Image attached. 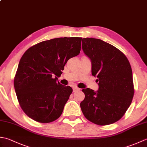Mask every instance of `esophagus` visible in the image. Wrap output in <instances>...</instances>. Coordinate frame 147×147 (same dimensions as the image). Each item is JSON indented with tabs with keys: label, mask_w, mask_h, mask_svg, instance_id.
Segmentation results:
<instances>
[{
	"label": "esophagus",
	"mask_w": 147,
	"mask_h": 147,
	"mask_svg": "<svg viewBox=\"0 0 147 147\" xmlns=\"http://www.w3.org/2000/svg\"><path fill=\"white\" fill-rule=\"evenodd\" d=\"M78 90H80V88H78V87L74 86V87H73V92H77V91H78Z\"/></svg>",
	"instance_id": "34e87169"
}]
</instances>
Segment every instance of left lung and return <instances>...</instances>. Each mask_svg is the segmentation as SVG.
Segmentation results:
<instances>
[{"instance_id":"8db88e82","label":"left lung","mask_w":147,"mask_h":147,"mask_svg":"<svg viewBox=\"0 0 147 147\" xmlns=\"http://www.w3.org/2000/svg\"><path fill=\"white\" fill-rule=\"evenodd\" d=\"M82 49L92 62V74L97 77L98 89L82 90L85 99L80 107L85 117L104 126L119 120L131 104L133 73L128 59L114 46L102 40L85 38Z\"/></svg>"}]
</instances>
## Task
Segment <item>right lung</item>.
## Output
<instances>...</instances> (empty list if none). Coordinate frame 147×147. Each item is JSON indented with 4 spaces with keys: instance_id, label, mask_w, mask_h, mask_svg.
Here are the masks:
<instances>
[{
    "instance_id": "obj_1",
    "label": "right lung",
    "mask_w": 147,
    "mask_h": 147,
    "mask_svg": "<svg viewBox=\"0 0 147 147\" xmlns=\"http://www.w3.org/2000/svg\"><path fill=\"white\" fill-rule=\"evenodd\" d=\"M80 37L46 40L32 46L19 62L14 80L21 109L34 121L48 123L62 113L73 89L57 82L69 59L81 51Z\"/></svg>"
}]
</instances>
